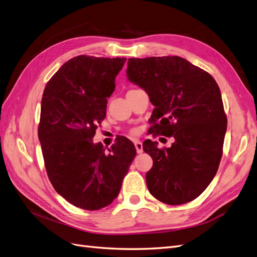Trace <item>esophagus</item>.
Returning <instances> with one entry per match:
<instances>
[{
  "instance_id": "esophagus-1",
  "label": "esophagus",
  "mask_w": 257,
  "mask_h": 257,
  "mask_svg": "<svg viewBox=\"0 0 257 257\" xmlns=\"http://www.w3.org/2000/svg\"><path fill=\"white\" fill-rule=\"evenodd\" d=\"M134 145H135V148H136V151H137V153H143V152H144L142 142L135 141V142H134Z\"/></svg>"
}]
</instances>
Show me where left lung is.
<instances>
[{
  "instance_id": "8db88e82",
  "label": "left lung",
  "mask_w": 257,
  "mask_h": 257,
  "mask_svg": "<svg viewBox=\"0 0 257 257\" xmlns=\"http://www.w3.org/2000/svg\"><path fill=\"white\" fill-rule=\"evenodd\" d=\"M126 74L155 106L150 133L175 138L164 149L150 139L144 143L153 160L148 190L167 205L189 203L207 189L222 158L227 118L219 85L204 69L176 56L131 58Z\"/></svg>"
}]
</instances>
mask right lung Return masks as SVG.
Instances as JSON below:
<instances>
[{"label": "right lung", "mask_w": 257, "mask_h": 257, "mask_svg": "<svg viewBox=\"0 0 257 257\" xmlns=\"http://www.w3.org/2000/svg\"><path fill=\"white\" fill-rule=\"evenodd\" d=\"M125 61L75 57L51 77L43 93L38 138L45 167L54 190L81 209L110 205L136 155L125 137L109 153L92 141Z\"/></svg>", "instance_id": "right-lung-1"}]
</instances>
